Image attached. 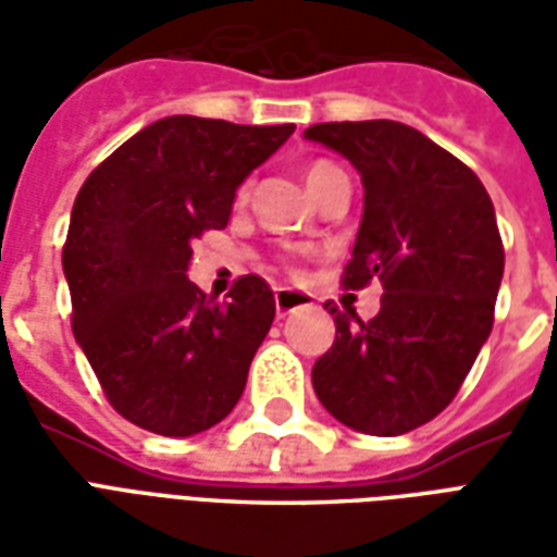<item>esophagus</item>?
<instances>
[{
    "label": "esophagus",
    "instance_id": "esophagus-1",
    "mask_svg": "<svg viewBox=\"0 0 557 557\" xmlns=\"http://www.w3.org/2000/svg\"><path fill=\"white\" fill-rule=\"evenodd\" d=\"M307 304V295L295 289H277L274 292V307H277V315H286L292 310H298Z\"/></svg>",
    "mask_w": 557,
    "mask_h": 557
}]
</instances>
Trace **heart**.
<instances>
[{
	"label": "heart",
	"instance_id": "heart-1",
	"mask_svg": "<svg viewBox=\"0 0 557 557\" xmlns=\"http://www.w3.org/2000/svg\"><path fill=\"white\" fill-rule=\"evenodd\" d=\"M331 172H337V166H334V163H327V160H313V163L307 166V172H304V175H307V187L313 190L315 184L322 182L325 175H331ZM244 199H247V184H244V187H238V202H244Z\"/></svg>",
	"mask_w": 557,
	"mask_h": 557
}]
</instances>
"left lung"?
I'll list each match as a JSON object with an SVG mask.
<instances>
[{"instance_id":"obj_1","label":"left lung","mask_w":557,"mask_h":557,"mask_svg":"<svg viewBox=\"0 0 557 557\" xmlns=\"http://www.w3.org/2000/svg\"><path fill=\"white\" fill-rule=\"evenodd\" d=\"M304 137L361 172L363 218L343 283L382 280V310L334 315L313 391L339 423L403 435L450 406L492 331L504 274L495 208L474 172L403 122H325Z\"/></svg>"}]
</instances>
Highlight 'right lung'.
Wrapping results in <instances>:
<instances>
[{
	"label": "right lung",
	"instance_id": "1",
	"mask_svg": "<svg viewBox=\"0 0 557 557\" xmlns=\"http://www.w3.org/2000/svg\"><path fill=\"white\" fill-rule=\"evenodd\" d=\"M292 131L166 115L79 187L62 250L71 325L113 409L143 430L187 438L242 399L274 292L247 274L220 304L187 268L196 238L230 223L238 184Z\"/></svg>",
	"mask_w": 557,
	"mask_h": 557
}]
</instances>
